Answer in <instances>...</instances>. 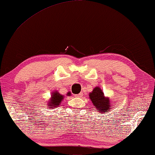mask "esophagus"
Returning <instances> with one entry per match:
<instances>
[{
    "mask_svg": "<svg viewBox=\"0 0 155 155\" xmlns=\"http://www.w3.org/2000/svg\"><path fill=\"white\" fill-rule=\"evenodd\" d=\"M83 93H80V94H76V95H74L75 96V97H77V98H81V97L83 96Z\"/></svg>",
    "mask_w": 155,
    "mask_h": 155,
    "instance_id": "34e87169",
    "label": "esophagus"
}]
</instances>
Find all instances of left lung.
Segmentation results:
<instances>
[{"instance_id": "8db88e82", "label": "left lung", "mask_w": 155, "mask_h": 155, "mask_svg": "<svg viewBox=\"0 0 155 155\" xmlns=\"http://www.w3.org/2000/svg\"><path fill=\"white\" fill-rule=\"evenodd\" d=\"M90 98L94 107L98 109L100 112L104 113L108 111L110 108H112L109 99L104 97L103 91L98 87L94 88L92 92L90 94Z\"/></svg>"}]
</instances>
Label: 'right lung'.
I'll use <instances>...</instances> for the list:
<instances>
[{"mask_svg":"<svg viewBox=\"0 0 155 155\" xmlns=\"http://www.w3.org/2000/svg\"><path fill=\"white\" fill-rule=\"evenodd\" d=\"M68 95H70V93H68ZM63 98H64V96L57 92V91L53 92V94H52L51 101H50V103H48V105H49V107H51V108L57 107L61 103Z\"/></svg>","mask_w":155,"mask_h":155,"instance_id":"add662e5","label":"right lung"}]
</instances>
